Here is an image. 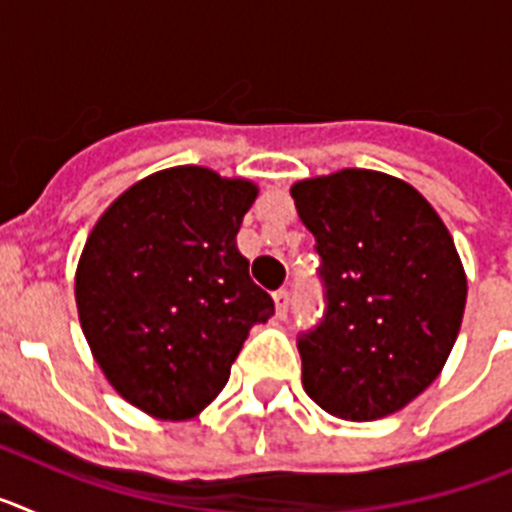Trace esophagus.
I'll list each match as a JSON object with an SVG mask.
<instances>
[{
    "label": "esophagus",
    "mask_w": 512,
    "mask_h": 512,
    "mask_svg": "<svg viewBox=\"0 0 512 512\" xmlns=\"http://www.w3.org/2000/svg\"><path fill=\"white\" fill-rule=\"evenodd\" d=\"M274 305H277L279 318H287V310H289V292H287V289H277V292H274Z\"/></svg>",
    "instance_id": "34e87169"
}]
</instances>
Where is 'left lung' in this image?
I'll list each match as a JSON object with an SVG mask.
<instances>
[{
    "label": "left lung",
    "mask_w": 512,
    "mask_h": 512,
    "mask_svg": "<svg viewBox=\"0 0 512 512\" xmlns=\"http://www.w3.org/2000/svg\"><path fill=\"white\" fill-rule=\"evenodd\" d=\"M289 192L328 300L297 341L302 387L343 420L397 413L431 387L459 336L467 274L454 238L418 189L382 171L341 169Z\"/></svg>",
    "instance_id": "left-lung-1"
}]
</instances>
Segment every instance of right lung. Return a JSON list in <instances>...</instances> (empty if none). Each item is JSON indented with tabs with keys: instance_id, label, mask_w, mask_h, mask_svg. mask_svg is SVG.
Returning <instances> with one entry per match:
<instances>
[{
	"instance_id": "1",
	"label": "right lung",
	"mask_w": 512,
	"mask_h": 512,
	"mask_svg": "<svg viewBox=\"0 0 512 512\" xmlns=\"http://www.w3.org/2000/svg\"><path fill=\"white\" fill-rule=\"evenodd\" d=\"M259 187L174 166L128 187L89 233L76 310L94 361L122 400L189 420L220 395L274 302L248 277L235 235Z\"/></svg>"
}]
</instances>
